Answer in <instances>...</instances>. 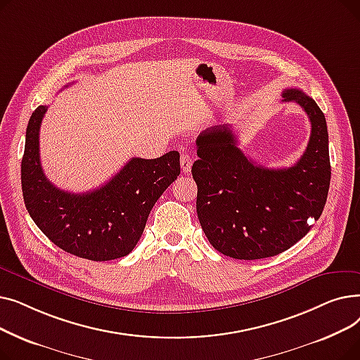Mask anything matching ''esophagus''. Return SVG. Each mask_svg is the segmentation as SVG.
I'll list each match as a JSON object with an SVG mask.
<instances>
[{
    "instance_id": "34e87169",
    "label": "esophagus",
    "mask_w": 360,
    "mask_h": 360,
    "mask_svg": "<svg viewBox=\"0 0 360 360\" xmlns=\"http://www.w3.org/2000/svg\"><path fill=\"white\" fill-rule=\"evenodd\" d=\"M191 165H193V159L188 153H182L181 155V167H182V172L188 174L191 170Z\"/></svg>"
}]
</instances>
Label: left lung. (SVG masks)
<instances>
[{"label": "left lung", "instance_id": "obj_1", "mask_svg": "<svg viewBox=\"0 0 360 360\" xmlns=\"http://www.w3.org/2000/svg\"><path fill=\"white\" fill-rule=\"evenodd\" d=\"M311 121L305 153L290 167L254 163L238 147L231 125H216L197 139V214L213 248L236 259L274 257L304 238L324 210L331 166L323 110L299 89H285ZM314 223V222H313Z\"/></svg>", "mask_w": 360, "mask_h": 360}]
</instances>
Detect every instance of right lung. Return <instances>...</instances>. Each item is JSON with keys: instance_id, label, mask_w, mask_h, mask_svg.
I'll use <instances>...</instances> for the list:
<instances>
[{"instance_id": "right-lung-1", "label": "right lung", "mask_w": 360, "mask_h": 360, "mask_svg": "<svg viewBox=\"0 0 360 360\" xmlns=\"http://www.w3.org/2000/svg\"><path fill=\"white\" fill-rule=\"evenodd\" d=\"M46 109L37 106L26 129L22 190L30 217L56 247L75 257L109 261L128 255L140 240L153 205L179 176V153L174 150L158 159L132 158L98 190L63 191L41 166L39 129Z\"/></svg>"}]
</instances>
